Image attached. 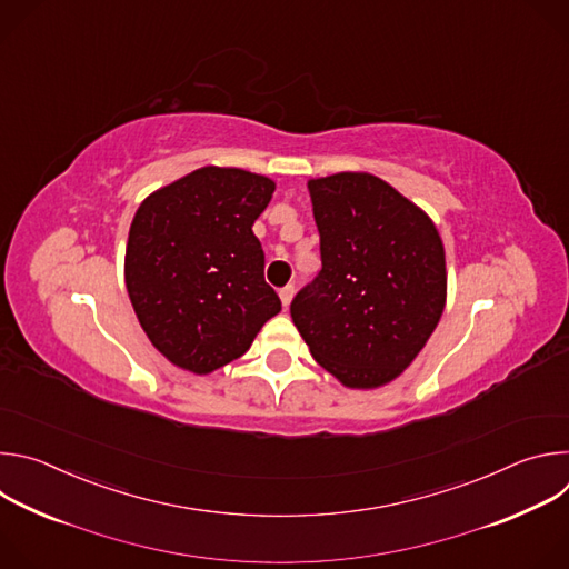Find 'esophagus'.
Instances as JSON below:
<instances>
[{"instance_id":"obj_1","label":"esophagus","mask_w":569,"mask_h":569,"mask_svg":"<svg viewBox=\"0 0 569 569\" xmlns=\"http://www.w3.org/2000/svg\"><path fill=\"white\" fill-rule=\"evenodd\" d=\"M279 297H281L283 308H288V306H290V301H292V297H295V286H292V283H288L286 288H281V290H279Z\"/></svg>"}]
</instances>
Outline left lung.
I'll list each match as a JSON object with an SVG mask.
<instances>
[{"label": "left lung", "instance_id": "1", "mask_svg": "<svg viewBox=\"0 0 569 569\" xmlns=\"http://www.w3.org/2000/svg\"><path fill=\"white\" fill-rule=\"evenodd\" d=\"M321 270L290 303L312 358L349 389L396 380L446 308L448 272L432 218L371 173L308 180Z\"/></svg>", "mask_w": 569, "mask_h": 569}]
</instances>
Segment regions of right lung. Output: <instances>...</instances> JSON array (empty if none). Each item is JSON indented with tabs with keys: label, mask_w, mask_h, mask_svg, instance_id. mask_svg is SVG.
Listing matches in <instances>:
<instances>
[{
	"label": "right lung",
	"mask_w": 569,
	"mask_h": 569,
	"mask_svg": "<svg viewBox=\"0 0 569 569\" xmlns=\"http://www.w3.org/2000/svg\"><path fill=\"white\" fill-rule=\"evenodd\" d=\"M277 184L229 167H202L152 191L126 246V288L152 347L207 376L246 353L281 310L252 231Z\"/></svg>",
	"instance_id": "add662e5"
}]
</instances>
